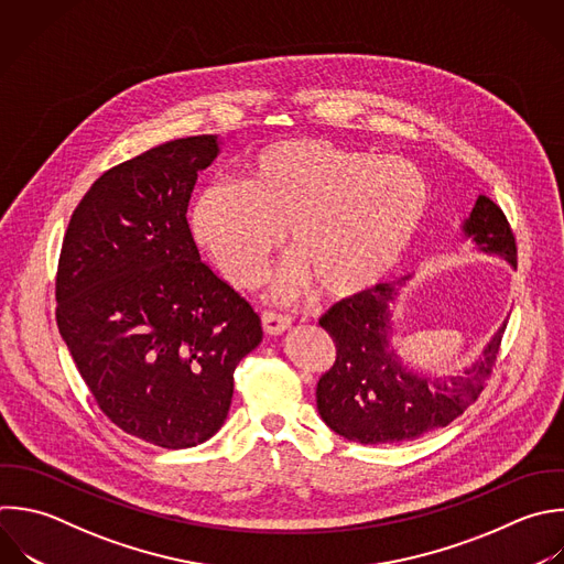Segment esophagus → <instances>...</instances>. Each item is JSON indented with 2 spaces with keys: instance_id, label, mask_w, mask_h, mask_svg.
I'll return each instance as SVG.
<instances>
[{
  "instance_id": "1",
  "label": "esophagus",
  "mask_w": 564,
  "mask_h": 564,
  "mask_svg": "<svg viewBox=\"0 0 564 564\" xmlns=\"http://www.w3.org/2000/svg\"><path fill=\"white\" fill-rule=\"evenodd\" d=\"M262 326L269 335H278V333H282L291 326V317L282 315V313H275V311H264L262 313Z\"/></svg>"
}]
</instances>
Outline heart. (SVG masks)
<instances>
[{
	"label": "heart",
	"mask_w": 564,
	"mask_h": 564,
	"mask_svg": "<svg viewBox=\"0 0 564 564\" xmlns=\"http://www.w3.org/2000/svg\"><path fill=\"white\" fill-rule=\"evenodd\" d=\"M427 212L419 167L319 137L264 145L245 163V183H209L194 231L238 286L262 280L289 229L291 253L275 289L308 278L328 297L357 295L388 278L412 247Z\"/></svg>",
	"instance_id": "1"
}]
</instances>
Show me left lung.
Returning <instances> with one entry per match:
<instances>
[{"label":"left lung","mask_w":564,"mask_h":564,"mask_svg":"<svg viewBox=\"0 0 564 564\" xmlns=\"http://www.w3.org/2000/svg\"><path fill=\"white\" fill-rule=\"evenodd\" d=\"M463 231L480 251L516 260V238L502 209L478 196ZM405 280L335 304L322 328L335 344V361L317 381V410L326 425L364 445L412 441L445 427L485 390L496 366L505 326L463 375L430 379L401 366L390 348V306Z\"/></svg>","instance_id":"obj_1"}]
</instances>
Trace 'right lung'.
Masks as SVG:
<instances>
[{"label":"right lung","mask_w":564,"mask_h":564,"mask_svg":"<svg viewBox=\"0 0 564 564\" xmlns=\"http://www.w3.org/2000/svg\"><path fill=\"white\" fill-rule=\"evenodd\" d=\"M218 154L176 139L104 172L68 223L57 326L101 412L167 449L214 436L234 370L262 339L253 306L200 262L187 205Z\"/></svg>","instance_id":"add662e5"}]
</instances>
